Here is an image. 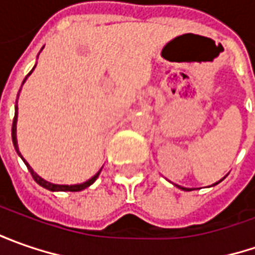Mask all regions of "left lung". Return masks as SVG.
I'll return each instance as SVG.
<instances>
[{
    "label": "left lung",
    "mask_w": 255,
    "mask_h": 255,
    "mask_svg": "<svg viewBox=\"0 0 255 255\" xmlns=\"http://www.w3.org/2000/svg\"><path fill=\"white\" fill-rule=\"evenodd\" d=\"M224 177H226V176H224ZM224 177H223V179H224ZM223 179H221V180H223ZM221 180H219V181H217V183H214V184H211V186H216V184H219V183H220ZM176 186H177V184H176ZM177 187H179V189H181V190H184V191L191 190V189H187V187H181V186H177Z\"/></svg>",
    "instance_id": "8db88e82"
}]
</instances>
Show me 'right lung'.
Here are the masks:
<instances>
[{
	"mask_svg": "<svg viewBox=\"0 0 255 255\" xmlns=\"http://www.w3.org/2000/svg\"><path fill=\"white\" fill-rule=\"evenodd\" d=\"M36 66V65H35ZM35 66L32 68V71L35 69ZM32 71L29 72V74L25 76L24 82L28 79V76L32 74ZM24 82H22V85H24ZM21 91V89H19ZM18 96H19V93H18ZM16 102H18V98H16ZM16 121H18V105L15 103V116H14V121H12V143H14V147L15 150H16V153L19 154V157L24 160V163L26 164V167H28V170H29V173L32 174V177H34V180L39 184V186H42L44 189H48V190L51 191H81L84 190V189H86V187H89L91 184H93L95 183V180L98 179V176H99V173H101V170L98 171L95 176H92L89 180L84 181V183H79V184H56V183H51V181L45 180V179H42L39 174H36V171H34V169L29 166V163L25 160L24 157H22V154H21V152H19V149H18V142H16Z\"/></svg>",
	"mask_w": 255,
	"mask_h": 255,
	"instance_id": "1",
	"label": "right lung"
}]
</instances>
